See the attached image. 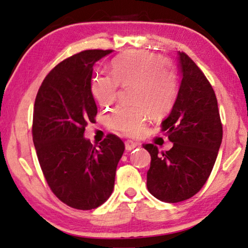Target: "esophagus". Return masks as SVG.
<instances>
[{
	"mask_svg": "<svg viewBox=\"0 0 248 248\" xmlns=\"http://www.w3.org/2000/svg\"><path fill=\"white\" fill-rule=\"evenodd\" d=\"M137 147H140V145H138L137 142H134L132 140L125 141V149H126L127 151H132L135 148H137Z\"/></svg>",
	"mask_w": 248,
	"mask_h": 248,
	"instance_id": "1",
	"label": "esophagus"
}]
</instances>
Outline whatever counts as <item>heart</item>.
I'll return each instance as SVG.
<instances>
[{"mask_svg": "<svg viewBox=\"0 0 248 248\" xmlns=\"http://www.w3.org/2000/svg\"><path fill=\"white\" fill-rule=\"evenodd\" d=\"M112 75L99 74L91 84V93L100 106L108 108L115 102L119 85L132 87V106L115 108L108 116L112 129L128 136L142 133L148 117L161 115L174 101L177 82L172 69L162 58L148 51L135 50L122 54L112 63Z\"/></svg>", "mask_w": 248, "mask_h": 248, "instance_id": "obj_1", "label": "heart"}]
</instances>
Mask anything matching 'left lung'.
<instances>
[{"mask_svg":"<svg viewBox=\"0 0 248 248\" xmlns=\"http://www.w3.org/2000/svg\"><path fill=\"white\" fill-rule=\"evenodd\" d=\"M181 82L175 101L162 121L173 147L158 155L153 144L145 145L151 155L147 188L164 202L193 197L206 183L222 141L218 102L209 81L183 52L177 53Z\"/></svg>","mask_w":248,"mask_h":248,"instance_id":"obj_1","label":"left lung"}]
</instances>
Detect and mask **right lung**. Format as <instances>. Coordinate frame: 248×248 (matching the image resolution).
Instances as JSON below:
<instances>
[{
  "mask_svg": "<svg viewBox=\"0 0 248 248\" xmlns=\"http://www.w3.org/2000/svg\"><path fill=\"white\" fill-rule=\"evenodd\" d=\"M112 50H86L47 74L34 101L32 140L41 170L61 202L80 210L101 206L114 188L124 142L108 135L98 148L85 138L97 106L91 93L93 65Z\"/></svg>",
  "mask_w": 248,
  "mask_h": 248,
  "instance_id": "1",
  "label": "right lung"
}]
</instances>
